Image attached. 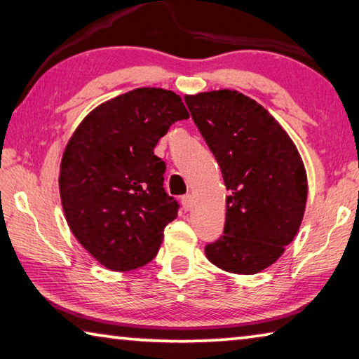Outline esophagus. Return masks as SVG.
Listing matches in <instances>:
<instances>
[{
  "mask_svg": "<svg viewBox=\"0 0 359 359\" xmlns=\"http://www.w3.org/2000/svg\"><path fill=\"white\" fill-rule=\"evenodd\" d=\"M180 201H182V208H184V210L191 209V194H184V196L180 198Z\"/></svg>",
  "mask_w": 359,
  "mask_h": 359,
  "instance_id": "34e87169",
  "label": "esophagus"
}]
</instances>
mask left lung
<instances>
[{"label": "left lung", "instance_id": "8db88e82", "mask_svg": "<svg viewBox=\"0 0 359 359\" xmlns=\"http://www.w3.org/2000/svg\"><path fill=\"white\" fill-rule=\"evenodd\" d=\"M229 191L223 234L205 245L212 264L257 274L282 257L301 226L307 175L296 145L255 100L234 90L185 96Z\"/></svg>", "mask_w": 359, "mask_h": 359}]
</instances>
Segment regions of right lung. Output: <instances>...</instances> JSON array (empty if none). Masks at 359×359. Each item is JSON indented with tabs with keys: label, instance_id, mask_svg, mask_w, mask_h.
I'll return each mask as SVG.
<instances>
[{
	"label": "right lung",
	"instance_id": "obj_1",
	"mask_svg": "<svg viewBox=\"0 0 359 359\" xmlns=\"http://www.w3.org/2000/svg\"><path fill=\"white\" fill-rule=\"evenodd\" d=\"M185 118L174 92L136 88L90 112L66 145L58 180L66 222L107 269L147 264L177 217L179 203L163 188L166 163L154 149Z\"/></svg>",
	"mask_w": 359,
	"mask_h": 359
}]
</instances>
